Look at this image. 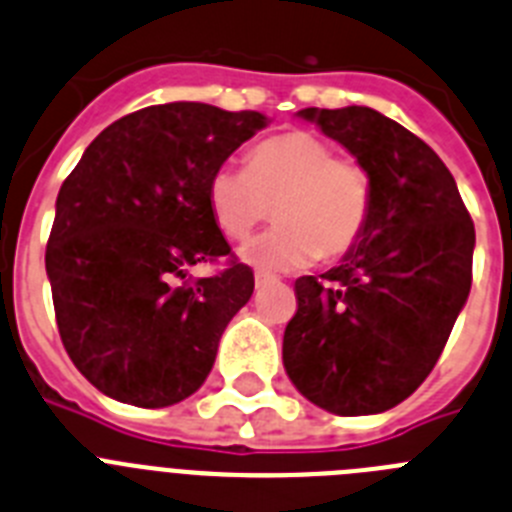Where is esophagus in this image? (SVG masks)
Returning a JSON list of instances; mask_svg holds the SVG:
<instances>
[{
    "mask_svg": "<svg viewBox=\"0 0 512 512\" xmlns=\"http://www.w3.org/2000/svg\"><path fill=\"white\" fill-rule=\"evenodd\" d=\"M273 283H275L273 275H268V273H255V288H257V291H262V288L273 286Z\"/></svg>",
    "mask_w": 512,
    "mask_h": 512,
    "instance_id": "obj_1",
    "label": "esophagus"
}]
</instances>
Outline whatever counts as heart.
Segmentation results:
<instances>
[{"label": "heart", "mask_w": 512, "mask_h": 512, "mask_svg": "<svg viewBox=\"0 0 512 512\" xmlns=\"http://www.w3.org/2000/svg\"><path fill=\"white\" fill-rule=\"evenodd\" d=\"M206 195L213 221L231 242L250 237L275 213L278 226L242 247V260L265 273L348 255L371 216L366 167L337 157L332 144L309 131L278 133L257 144L247 170L219 167Z\"/></svg>", "instance_id": "b5f03b06"}]
</instances>
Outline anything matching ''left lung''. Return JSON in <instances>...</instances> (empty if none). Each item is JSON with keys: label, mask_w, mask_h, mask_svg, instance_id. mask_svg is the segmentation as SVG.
I'll use <instances>...</instances> for the list:
<instances>
[{"label": "left lung", "mask_w": 512, "mask_h": 512, "mask_svg": "<svg viewBox=\"0 0 512 512\" xmlns=\"http://www.w3.org/2000/svg\"><path fill=\"white\" fill-rule=\"evenodd\" d=\"M371 177L361 242L324 275H301L283 335L288 379L342 417L410 397L441 358L471 288L474 221L441 157L379 110H301Z\"/></svg>", "instance_id": "1"}]
</instances>
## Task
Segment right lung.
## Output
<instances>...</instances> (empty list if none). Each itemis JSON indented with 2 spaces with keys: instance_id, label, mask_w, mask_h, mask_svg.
<instances>
[{
  "instance_id": "add662e5",
  "label": "right lung",
  "mask_w": 512,
  "mask_h": 512,
  "mask_svg": "<svg viewBox=\"0 0 512 512\" xmlns=\"http://www.w3.org/2000/svg\"><path fill=\"white\" fill-rule=\"evenodd\" d=\"M265 123L206 102L151 105L105 128L64 180L46 273L66 353L102 394L170 407L211 373L255 275L213 221L208 180ZM221 256L224 271L184 281Z\"/></svg>"
}]
</instances>
